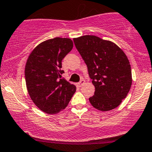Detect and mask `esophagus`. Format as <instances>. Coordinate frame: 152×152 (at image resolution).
Instances as JSON below:
<instances>
[{
  "mask_svg": "<svg viewBox=\"0 0 152 152\" xmlns=\"http://www.w3.org/2000/svg\"><path fill=\"white\" fill-rule=\"evenodd\" d=\"M85 83V81L84 80V79H82V80L80 81V82H79V87H82V85H84V84Z\"/></svg>",
  "mask_w": 152,
  "mask_h": 152,
  "instance_id": "1",
  "label": "esophagus"
}]
</instances>
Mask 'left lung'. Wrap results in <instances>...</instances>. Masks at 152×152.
Returning <instances> with one entry per match:
<instances>
[{"label": "left lung", "mask_w": 152, "mask_h": 152, "mask_svg": "<svg viewBox=\"0 0 152 152\" xmlns=\"http://www.w3.org/2000/svg\"><path fill=\"white\" fill-rule=\"evenodd\" d=\"M73 42L95 86L94 96L89 99L90 104L101 111L118 107L132 82L131 66L125 53L114 42L93 35L73 38Z\"/></svg>", "instance_id": "1"}]
</instances>
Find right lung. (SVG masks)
Instances as JSON below:
<instances>
[{
  "label": "right lung",
  "mask_w": 152,
  "mask_h": 152,
  "mask_svg": "<svg viewBox=\"0 0 152 152\" xmlns=\"http://www.w3.org/2000/svg\"><path fill=\"white\" fill-rule=\"evenodd\" d=\"M73 46L69 38L48 39L35 47L27 59V90L34 104L48 114L64 110L76 92V86L62 77L61 70L62 60Z\"/></svg>",
  "instance_id": "right-lung-1"
}]
</instances>
